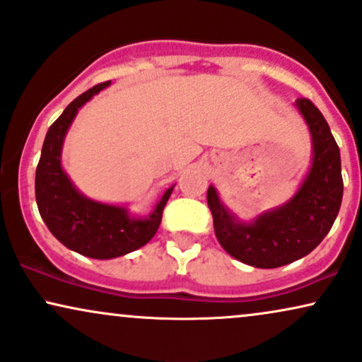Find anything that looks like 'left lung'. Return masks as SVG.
Here are the masks:
<instances>
[{"instance_id":"left-lung-1","label":"left lung","mask_w":362,"mask_h":362,"mask_svg":"<svg viewBox=\"0 0 362 362\" xmlns=\"http://www.w3.org/2000/svg\"><path fill=\"white\" fill-rule=\"evenodd\" d=\"M296 107L309 127L312 159L287 203L243 221L223 204L215 186L208 188L218 242L236 260L257 269H276L309 255L332 228L341 208V154L327 120L310 100L297 99Z\"/></svg>"}]
</instances>
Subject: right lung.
Instances as JSON below:
<instances>
[{
  "label": "right lung",
  "mask_w": 362,
  "mask_h": 362,
  "mask_svg": "<svg viewBox=\"0 0 362 362\" xmlns=\"http://www.w3.org/2000/svg\"><path fill=\"white\" fill-rule=\"evenodd\" d=\"M110 86L99 83L66 105L48 129L35 177V196L45 225L60 243L83 257L110 260L144 247L156 235L174 185L147 216H136L122 204L95 202L80 193L62 166V149L80 107Z\"/></svg>",
  "instance_id": "1"
}]
</instances>
